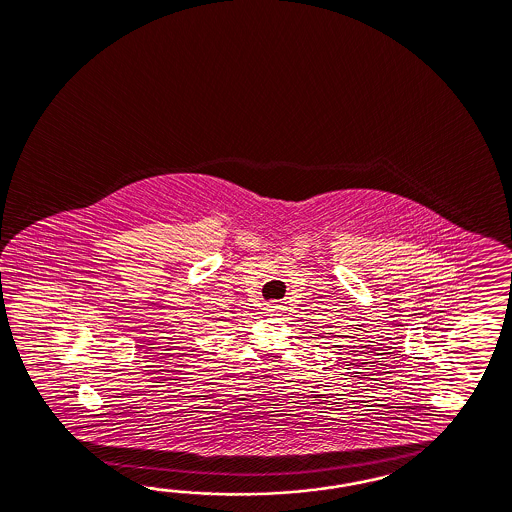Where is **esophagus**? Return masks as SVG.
<instances>
[{"mask_svg":"<svg viewBox=\"0 0 512 512\" xmlns=\"http://www.w3.org/2000/svg\"><path fill=\"white\" fill-rule=\"evenodd\" d=\"M277 309H281V305L277 304V302L266 304V311H270V313H276Z\"/></svg>","mask_w":512,"mask_h":512,"instance_id":"1","label":"esophagus"}]
</instances>
